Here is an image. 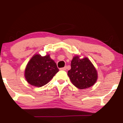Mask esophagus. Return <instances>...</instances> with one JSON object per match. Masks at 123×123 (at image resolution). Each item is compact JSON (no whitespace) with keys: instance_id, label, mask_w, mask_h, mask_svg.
<instances>
[{"instance_id":"esophagus-1","label":"esophagus","mask_w":123,"mask_h":123,"mask_svg":"<svg viewBox=\"0 0 123 123\" xmlns=\"http://www.w3.org/2000/svg\"><path fill=\"white\" fill-rule=\"evenodd\" d=\"M66 69H67V68H66V66H65V67L62 68H60V70H66Z\"/></svg>"}]
</instances>
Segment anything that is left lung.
Here are the masks:
<instances>
[{"label": "left lung", "instance_id": "left-lung-1", "mask_svg": "<svg viewBox=\"0 0 123 123\" xmlns=\"http://www.w3.org/2000/svg\"><path fill=\"white\" fill-rule=\"evenodd\" d=\"M68 75L73 84L79 89L91 87L97 80V72L87 58L80 59L79 56L73 57L71 61V69Z\"/></svg>", "mask_w": 123, "mask_h": 123}]
</instances>
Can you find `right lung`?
Returning <instances> with one entry per match:
<instances>
[{"label":"right lung","instance_id":"right-lung-1","mask_svg":"<svg viewBox=\"0 0 123 123\" xmlns=\"http://www.w3.org/2000/svg\"><path fill=\"white\" fill-rule=\"evenodd\" d=\"M59 71L57 64L49 55H35L26 65L25 77L28 83L36 87L44 86Z\"/></svg>","mask_w":123,"mask_h":123}]
</instances>
